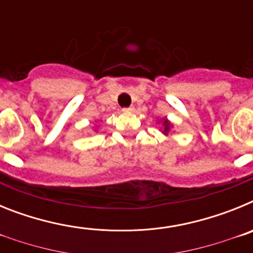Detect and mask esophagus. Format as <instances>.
Masks as SVG:
<instances>
[{
	"mask_svg": "<svg viewBox=\"0 0 253 253\" xmlns=\"http://www.w3.org/2000/svg\"><path fill=\"white\" fill-rule=\"evenodd\" d=\"M134 110V106H129V107H124L123 109V111H125V113H131V111Z\"/></svg>",
	"mask_w": 253,
	"mask_h": 253,
	"instance_id": "34e87169",
	"label": "esophagus"
}]
</instances>
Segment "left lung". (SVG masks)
I'll return each instance as SVG.
<instances>
[{
  "mask_svg": "<svg viewBox=\"0 0 253 253\" xmlns=\"http://www.w3.org/2000/svg\"><path fill=\"white\" fill-rule=\"evenodd\" d=\"M163 125H165V131H163V133L167 134V133H169V128H171V124H169V120H165V122H163Z\"/></svg>",
  "mask_w": 253,
  "mask_h": 253,
  "instance_id": "obj_1",
  "label": "left lung"
}]
</instances>
